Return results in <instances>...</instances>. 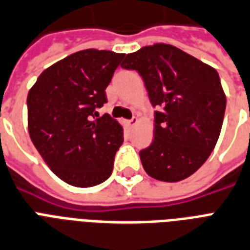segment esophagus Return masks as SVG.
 <instances>
[{
    "label": "esophagus",
    "instance_id": "34e87169",
    "mask_svg": "<svg viewBox=\"0 0 250 250\" xmlns=\"http://www.w3.org/2000/svg\"><path fill=\"white\" fill-rule=\"evenodd\" d=\"M137 123H138V120H137V117H133V119H131V120H127V121H126V125H127V126H129V127H131V126H134V125H135V124H137Z\"/></svg>",
    "mask_w": 250,
    "mask_h": 250
}]
</instances>
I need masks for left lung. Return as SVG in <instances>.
Returning <instances> with one entry per match:
<instances>
[{
	"mask_svg": "<svg viewBox=\"0 0 250 250\" xmlns=\"http://www.w3.org/2000/svg\"><path fill=\"white\" fill-rule=\"evenodd\" d=\"M121 66L138 71L158 108L154 141L139 151L147 175L167 183L193 175L222 130L226 95L218 71L169 44L143 46Z\"/></svg>",
	"mask_w": 250,
	"mask_h": 250,
	"instance_id": "obj_1",
	"label": "left lung"
}]
</instances>
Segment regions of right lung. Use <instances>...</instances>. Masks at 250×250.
Listing matches in <instances>:
<instances>
[{
    "label": "right lung",
    "instance_id": "right-lung-1",
    "mask_svg": "<svg viewBox=\"0 0 250 250\" xmlns=\"http://www.w3.org/2000/svg\"><path fill=\"white\" fill-rule=\"evenodd\" d=\"M125 55L84 49L42 71L27 96L28 131L48 167L73 187L104 183L113 171L124 130L96 109Z\"/></svg>",
    "mask_w": 250,
    "mask_h": 250
}]
</instances>
